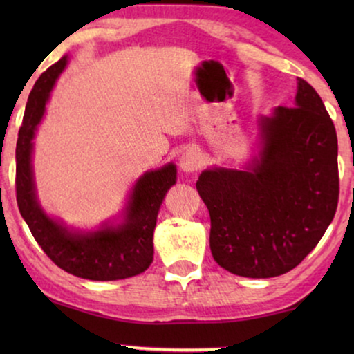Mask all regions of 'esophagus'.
<instances>
[{
	"mask_svg": "<svg viewBox=\"0 0 354 354\" xmlns=\"http://www.w3.org/2000/svg\"><path fill=\"white\" fill-rule=\"evenodd\" d=\"M201 167V153L196 147H187L180 156V169L183 172H195Z\"/></svg>",
	"mask_w": 354,
	"mask_h": 354,
	"instance_id": "34e87169",
	"label": "esophagus"
}]
</instances>
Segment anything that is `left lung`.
Returning <instances> with one entry per match:
<instances>
[{
	"instance_id": "8db88e82",
	"label": "left lung",
	"mask_w": 354,
	"mask_h": 354,
	"mask_svg": "<svg viewBox=\"0 0 354 354\" xmlns=\"http://www.w3.org/2000/svg\"><path fill=\"white\" fill-rule=\"evenodd\" d=\"M263 148L248 171L201 172L196 190L211 217L209 246L241 277L297 268L335 216L340 193L337 132L317 91L298 80L295 106L259 120Z\"/></svg>"
}]
</instances>
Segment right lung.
I'll list each match as a JSON object with an SVG mask.
<instances>
[{
    "mask_svg": "<svg viewBox=\"0 0 354 354\" xmlns=\"http://www.w3.org/2000/svg\"><path fill=\"white\" fill-rule=\"evenodd\" d=\"M67 64L64 56L43 72L28 95L16 147V198L21 216L48 258L66 272L88 280H119L148 269L153 261V232L162 198L176 183V166L147 172L135 183L119 227L93 234H72L41 211L32 174V140L45 113L50 91Z\"/></svg>",
    "mask_w": 354,
    "mask_h": 354,
    "instance_id": "1",
    "label": "right lung"
}]
</instances>
